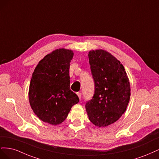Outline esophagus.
I'll return each mask as SVG.
<instances>
[{
  "label": "esophagus",
  "mask_w": 159,
  "mask_h": 159,
  "mask_svg": "<svg viewBox=\"0 0 159 159\" xmlns=\"http://www.w3.org/2000/svg\"><path fill=\"white\" fill-rule=\"evenodd\" d=\"M77 95L78 96V98H79L80 99H81V93L80 92H78V93H77Z\"/></svg>",
  "instance_id": "obj_1"
}]
</instances>
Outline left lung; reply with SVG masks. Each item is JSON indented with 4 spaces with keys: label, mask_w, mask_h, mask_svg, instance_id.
<instances>
[{
    "label": "left lung",
    "mask_w": 159,
    "mask_h": 159,
    "mask_svg": "<svg viewBox=\"0 0 159 159\" xmlns=\"http://www.w3.org/2000/svg\"><path fill=\"white\" fill-rule=\"evenodd\" d=\"M95 82L93 97L86 103L90 121L98 127L116 122L125 111L131 95L128 76L121 61L104 50L88 54Z\"/></svg>",
    "instance_id": "obj_1"
}]
</instances>
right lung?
I'll list each match as a JSON object with an SVG mask.
<instances>
[{
  "mask_svg": "<svg viewBox=\"0 0 159 159\" xmlns=\"http://www.w3.org/2000/svg\"><path fill=\"white\" fill-rule=\"evenodd\" d=\"M74 52L59 48L38 62L29 86L28 98L34 113L52 125L63 122L79 98L70 88V65Z\"/></svg>",
  "mask_w": 159,
  "mask_h": 159,
  "instance_id": "obj_1",
  "label": "right lung"
}]
</instances>
